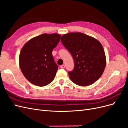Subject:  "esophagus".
I'll list each match as a JSON object with an SVG mask.
<instances>
[{
    "label": "esophagus",
    "instance_id": "34e87169",
    "mask_svg": "<svg viewBox=\"0 0 128 128\" xmlns=\"http://www.w3.org/2000/svg\"><path fill=\"white\" fill-rule=\"evenodd\" d=\"M60 68H62V69H64V68H65V66H64V65H61V66H60Z\"/></svg>",
    "mask_w": 128,
    "mask_h": 128
}]
</instances>
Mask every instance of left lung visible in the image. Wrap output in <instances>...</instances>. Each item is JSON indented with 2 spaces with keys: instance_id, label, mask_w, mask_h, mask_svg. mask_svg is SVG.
<instances>
[{
  "instance_id": "1",
  "label": "left lung",
  "mask_w": 128,
  "mask_h": 128,
  "mask_svg": "<svg viewBox=\"0 0 128 128\" xmlns=\"http://www.w3.org/2000/svg\"><path fill=\"white\" fill-rule=\"evenodd\" d=\"M61 41L74 61V68L68 72L70 80L82 86L96 82L102 74L106 64L105 54L100 42L81 32L64 34Z\"/></svg>"
}]
</instances>
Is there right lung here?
<instances>
[{"instance_id": "right-lung-1", "label": "right lung", "mask_w": 128, "mask_h": 128, "mask_svg": "<svg viewBox=\"0 0 128 128\" xmlns=\"http://www.w3.org/2000/svg\"><path fill=\"white\" fill-rule=\"evenodd\" d=\"M59 34H44L29 40L22 48L19 64L26 78L38 86L52 82L58 69L52 51L60 40Z\"/></svg>"}]
</instances>
